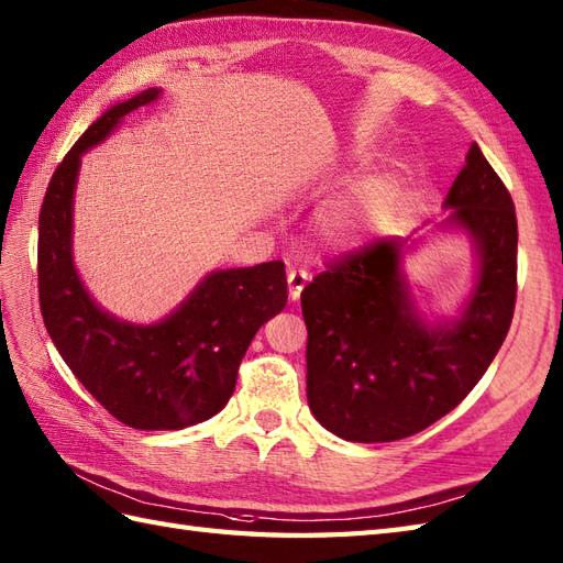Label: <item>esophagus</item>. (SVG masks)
I'll use <instances>...</instances> for the list:
<instances>
[{
	"mask_svg": "<svg viewBox=\"0 0 563 563\" xmlns=\"http://www.w3.org/2000/svg\"><path fill=\"white\" fill-rule=\"evenodd\" d=\"M286 284H289V301H298L301 298V291L308 284V272L306 269H291L289 277H286Z\"/></svg>",
	"mask_w": 563,
	"mask_h": 563,
	"instance_id": "1",
	"label": "esophagus"
}]
</instances>
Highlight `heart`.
Returning a JSON list of instances; mask_svg holds the SVG:
<instances>
[{"label":"heart","mask_w":563,"mask_h":563,"mask_svg":"<svg viewBox=\"0 0 563 563\" xmlns=\"http://www.w3.org/2000/svg\"><path fill=\"white\" fill-rule=\"evenodd\" d=\"M393 202V183L385 176H368L352 190L322 209L320 233L334 247H352L378 229Z\"/></svg>","instance_id":"heart-1"}]
</instances>
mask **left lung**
Returning a JSON list of instances; mask_svg holds the SVG:
<instances>
[{
  "mask_svg": "<svg viewBox=\"0 0 563 563\" xmlns=\"http://www.w3.org/2000/svg\"><path fill=\"white\" fill-rule=\"evenodd\" d=\"M443 207L453 209L445 227L465 231L479 257L460 318L419 316L399 239L342 257L301 294L308 407L344 441L387 443L431 427L470 395L506 340L518 289V221L477 144Z\"/></svg>",
  "mask_w": 563,
  "mask_h": 563,
  "instance_id": "left-lung-1",
  "label": "left lung"
}]
</instances>
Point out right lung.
<instances>
[{
  "instance_id": "1",
  "label": "right lung",
  "mask_w": 563,
  "mask_h": 563,
  "mask_svg": "<svg viewBox=\"0 0 563 563\" xmlns=\"http://www.w3.org/2000/svg\"><path fill=\"white\" fill-rule=\"evenodd\" d=\"M158 96L146 89L108 108L53 173L37 219V294L59 356L112 417L140 431H178L227 407L255 332L286 306V272L279 260L217 269L154 324L110 316L84 289L71 257L81 156Z\"/></svg>"
}]
</instances>
